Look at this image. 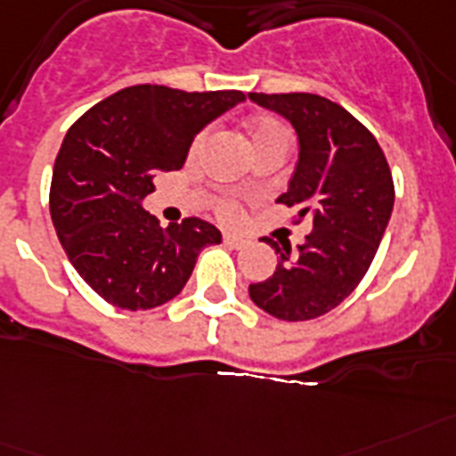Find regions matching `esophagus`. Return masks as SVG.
Wrapping results in <instances>:
<instances>
[{"label":"esophagus","mask_w":456,"mask_h":456,"mask_svg":"<svg viewBox=\"0 0 456 456\" xmlns=\"http://www.w3.org/2000/svg\"><path fill=\"white\" fill-rule=\"evenodd\" d=\"M224 242L228 244V247H232V249H242L244 244H247V240H244L242 235H237V232H224Z\"/></svg>","instance_id":"34e87169"}]
</instances>
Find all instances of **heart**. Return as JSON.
Returning a JSON list of instances; mask_svg holds the SVG:
<instances>
[{"instance_id": "obj_1", "label": "heart", "mask_w": 456, "mask_h": 456, "mask_svg": "<svg viewBox=\"0 0 456 456\" xmlns=\"http://www.w3.org/2000/svg\"><path fill=\"white\" fill-rule=\"evenodd\" d=\"M207 134H209L207 130H202V133L195 134L193 144H191V153H193V156L200 151L202 146H205ZM249 137H251V142H254V146L268 144V142H277V139H287V142H289L287 127L281 126L280 120H274V118L251 120V123H249ZM221 214H224V216H228V219H231V216H235V214H237L235 205H232V202H224V205H221Z\"/></svg>"}]
</instances>
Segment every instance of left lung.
<instances>
[{"instance_id":"8db88e82","label":"left lung","mask_w":456,"mask_h":456,"mask_svg":"<svg viewBox=\"0 0 456 456\" xmlns=\"http://www.w3.org/2000/svg\"><path fill=\"white\" fill-rule=\"evenodd\" d=\"M298 133V165L277 202L312 216L305 244L265 242L280 254L273 277L251 284L261 310L284 322L317 319L359 287L394 209V179L378 139L336 102L312 93H249Z\"/></svg>"}]
</instances>
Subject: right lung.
I'll use <instances>...</instances> for the list:
<instances>
[{
    "label": "right lung",
    "instance_id": "obj_1",
    "mask_svg": "<svg viewBox=\"0 0 456 456\" xmlns=\"http://www.w3.org/2000/svg\"><path fill=\"white\" fill-rule=\"evenodd\" d=\"M242 100L240 90L130 86L67 130L53 165L51 219L71 265L107 303L133 312L167 303L198 254L221 242L195 216L163 228L142 200L153 176L182 169L195 134Z\"/></svg>",
    "mask_w": 456,
    "mask_h": 456
}]
</instances>
